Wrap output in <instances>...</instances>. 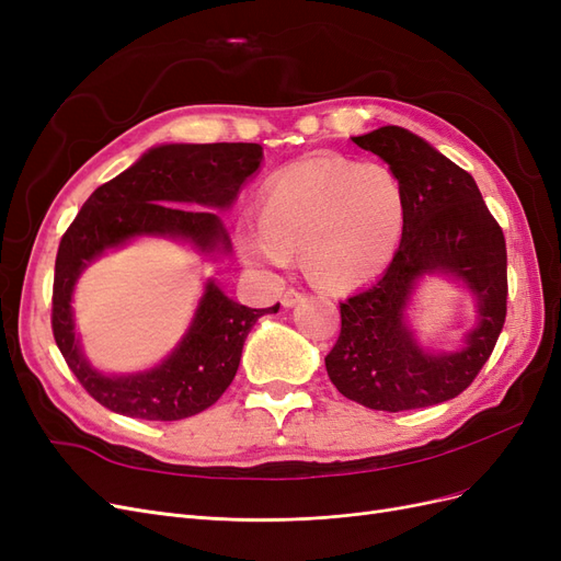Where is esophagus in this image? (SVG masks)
<instances>
[{
	"mask_svg": "<svg viewBox=\"0 0 561 561\" xmlns=\"http://www.w3.org/2000/svg\"><path fill=\"white\" fill-rule=\"evenodd\" d=\"M304 299V295L301 293H297V290H287L285 295H283V299H280V304L285 309H293L295 304H299Z\"/></svg>",
	"mask_w": 561,
	"mask_h": 561,
	"instance_id": "esophagus-1",
	"label": "esophagus"
}]
</instances>
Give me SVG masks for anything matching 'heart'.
I'll use <instances>...</instances> for the list:
<instances>
[{
	"label": "heart",
	"instance_id": "obj_1",
	"mask_svg": "<svg viewBox=\"0 0 561 561\" xmlns=\"http://www.w3.org/2000/svg\"><path fill=\"white\" fill-rule=\"evenodd\" d=\"M260 222L245 219L239 245L250 264L285 268L301 248L309 274L353 285L390 262L404 229V194L381 163L311 159L271 175L260 192Z\"/></svg>",
	"mask_w": 561,
	"mask_h": 561
}]
</instances>
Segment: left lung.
I'll list each match as a JSON object with an SVG mask.
<instances>
[{"label": "left lung", "instance_id": "obj_1", "mask_svg": "<svg viewBox=\"0 0 561 561\" xmlns=\"http://www.w3.org/2000/svg\"><path fill=\"white\" fill-rule=\"evenodd\" d=\"M353 142L383 159L404 194V229L386 274L342 301V332L328 353L332 383L369 410L404 412L447 402L472 383L505 322L507 254L472 175L400 126ZM461 279L479 304V322L458 352L416 342L405 309L423 275Z\"/></svg>", "mask_w": 561, "mask_h": 561}]
</instances>
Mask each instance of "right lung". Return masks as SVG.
Returning a JSON list of instances; mask_svg holds the SVG:
<instances>
[{"label":"right lung","mask_w":561,"mask_h":561,"mask_svg":"<svg viewBox=\"0 0 561 561\" xmlns=\"http://www.w3.org/2000/svg\"><path fill=\"white\" fill-rule=\"evenodd\" d=\"M262 159L254 142L151 147L128 171L98 186L65 231L50 325L67 367L107 410L145 421H180L208 410L233 381L254 322L276 313L280 304L248 309L208 280L192 325L171 355L135 375H105L87 360L75 332L72 293L81 271L140 236L184 241L210 257L227 254L231 241L215 210L231 208Z\"/></svg>","instance_id":"add662e5"}]
</instances>
